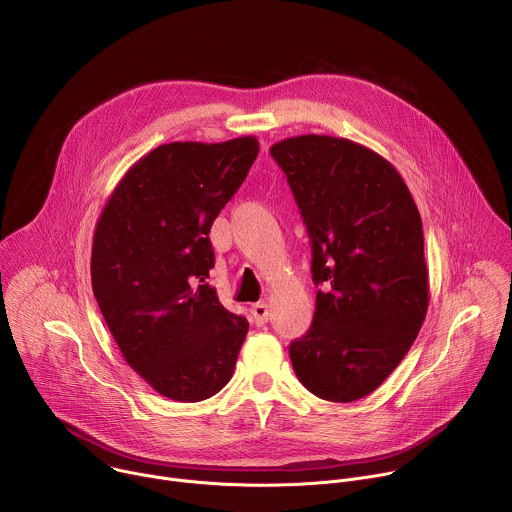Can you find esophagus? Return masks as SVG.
<instances>
[{"instance_id": "esophagus-1", "label": "esophagus", "mask_w": 512, "mask_h": 512, "mask_svg": "<svg viewBox=\"0 0 512 512\" xmlns=\"http://www.w3.org/2000/svg\"><path fill=\"white\" fill-rule=\"evenodd\" d=\"M251 314H253V320L257 326H263L267 320H269V306L259 302V304H253L251 308Z\"/></svg>"}]
</instances>
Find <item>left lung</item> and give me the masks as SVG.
Instances as JSON below:
<instances>
[{
    "label": "left lung",
    "mask_w": 512,
    "mask_h": 512,
    "mask_svg": "<svg viewBox=\"0 0 512 512\" xmlns=\"http://www.w3.org/2000/svg\"><path fill=\"white\" fill-rule=\"evenodd\" d=\"M312 241L314 322L289 344L300 383L320 399L371 395L403 360L429 306L415 200L367 145L298 135L271 145Z\"/></svg>",
    "instance_id": "1"
}]
</instances>
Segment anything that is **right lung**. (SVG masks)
Instances as JSON below:
<instances>
[{"label": "right lung", "instance_id": "right-lung-1", "mask_svg": "<svg viewBox=\"0 0 512 512\" xmlns=\"http://www.w3.org/2000/svg\"><path fill=\"white\" fill-rule=\"evenodd\" d=\"M257 154L255 135L158 145L125 172L97 221L93 294L125 362L168 399H208L233 377L249 322L206 283L208 233Z\"/></svg>", "mask_w": 512, "mask_h": 512}]
</instances>
